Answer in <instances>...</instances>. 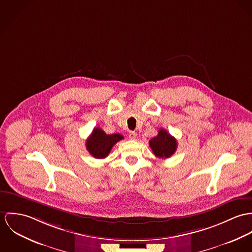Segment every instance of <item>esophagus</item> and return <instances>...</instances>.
Segmentation results:
<instances>
[{"mask_svg":"<svg viewBox=\"0 0 252 252\" xmlns=\"http://www.w3.org/2000/svg\"><path fill=\"white\" fill-rule=\"evenodd\" d=\"M128 137H129V139L136 140V138H137V133L134 132V131H129Z\"/></svg>","mask_w":252,"mask_h":252,"instance_id":"1","label":"esophagus"}]
</instances>
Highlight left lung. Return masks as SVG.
Listing matches in <instances>:
<instances>
[{
    "mask_svg": "<svg viewBox=\"0 0 252 252\" xmlns=\"http://www.w3.org/2000/svg\"><path fill=\"white\" fill-rule=\"evenodd\" d=\"M150 147L156 157L160 158H168L177 150V140L169 134L165 129L158 130V134L150 140Z\"/></svg>",
    "mask_w": 252,
    "mask_h": 252,
    "instance_id": "obj_1",
    "label": "left lung"
}]
</instances>
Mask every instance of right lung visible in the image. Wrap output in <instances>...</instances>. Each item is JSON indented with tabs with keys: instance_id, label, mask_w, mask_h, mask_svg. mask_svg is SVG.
I'll use <instances>...</instances> for the list:
<instances>
[{
	"instance_id": "right-lung-1",
	"label": "right lung",
	"mask_w": 252,
	"mask_h": 252,
	"mask_svg": "<svg viewBox=\"0 0 252 252\" xmlns=\"http://www.w3.org/2000/svg\"><path fill=\"white\" fill-rule=\"evenodd\" d=\"M122 139H124V136L121 134H106L101 128L94 127L86 141V148L94 158L99 159L105 158L109 155L113 146Z\"/></svg>"
}]
</instances>
